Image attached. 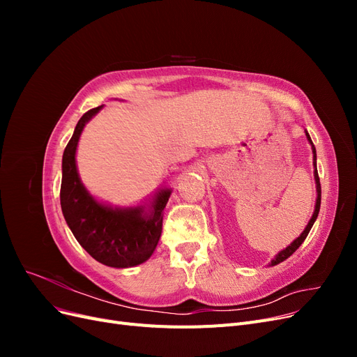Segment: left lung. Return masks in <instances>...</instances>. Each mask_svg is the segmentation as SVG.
<instances>
[{
    "mask_svg": "<svg viewBox=\"0 0 357 357\" xmlns=\"http://www.w3.org/2000/svg\"><path fill=\"white\" fill-rule=\"evenodd\" d=\"M305 135H307V139L310 142V144H311V149H312V165H314V180H316V189H317V199H316V207H314V213H312V215H311V219H310V222H308V225H307V228L304 229V232H302L298 238L291 243L290 245H287L284 250H282L280 252L273 261H271V266H274V265H277V264H280V262H283V261H286V259L289 257V256H291L294 255L296 250H298V247L304 243V240L307 238V235H308V232H310V229L312 228V225H314V222H316V219H317V215H319V211H320V201H321V188H320V178H319V172H317V162H316V147H314V144H312V142H311V138H310V135H308V132L305 131Z\"/></svg>",
    "mask_w": 357,
    "mask_h": 357,
    "instance_id": "8db88e82",
    "label": "left lung"
}]
</instances>
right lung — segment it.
<instances>
[{
	"instance_id": "add662e5",
	"label": "right lung",
	"mask_w": 357,
	"mask_h": 357,
	"mask_svg": "<svg viewBox=\"0 0 357 357\" xmlns=\"http://www.w3.org/2000/svg\"><path fill=\"white\" fill-rule=\"evenodd\" d=\"M101 109L102 105L95 107L80 117L63 150L61 208L75 240L95 261L113 268H129L153 255L171 189L156 192L149 210L146 205L113 208L86 190L75 165V150L84 125Z\"/></svg>"
}]
</instances>
